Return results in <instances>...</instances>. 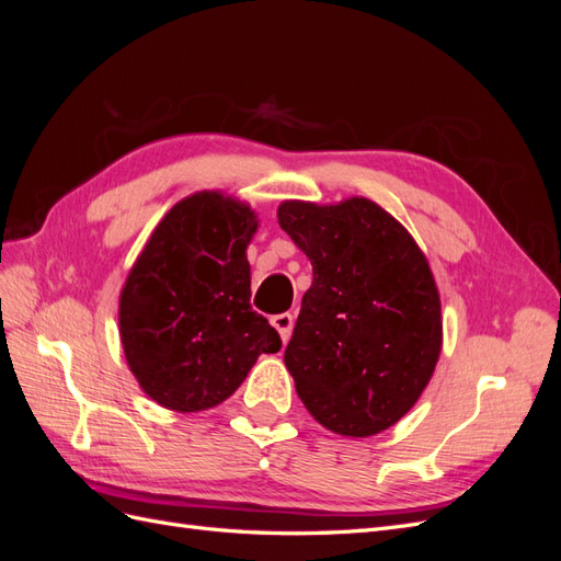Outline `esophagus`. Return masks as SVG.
Returning a JSON list of instances; mask_svg holds the SVG:
<instances>
[{
    "label": "esophagus",
    "instance_id": "1",
    "mask_svg": "<svg viewBox=\"0 0 561 561\" xmlns=\"http://www.w3.org/2000/svg\"><path fill=\"white\" fill-rule=\"evenodd\" d=\"M271 325H274L283 339V344L290 342V334H293V328H295V316L293 313H278L271 318Z\"/></svg>",
    "mask_w": 561,
    "mask_h": 561
}]
</instances>
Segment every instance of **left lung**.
Segmentation results:
<instances>
[{
	"mask_svg": "<svg viewBox=\"0 0 561 561\" xmlns=\"http://www.w3.org/2000/svg\"><path fill=\"white\" fill-rule=\"evenodd\" d=\"M278 225L313 266L285 348L309 414L344 437L398 423L443 351V304L426 254L379 203L283 201Z\"/></svg>",
	"mask_w": 561,
	"mask_h": 561,
	"instance_id": "1",
	"label": "left lung"
}]
</instances>
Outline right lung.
Listing matches in <instances>:
<instances>
[{"label": "right lung", "mask_w": 561, "mask_h": 561, "mask_svg": "<svg viewBox=\"0 0 561 561\" xmlns=\"http://www.w3.org/2000/svg\"><path fill=\"white\" fill-rule=\"evenodd\" d=\"M260 219L225 192L178 201L151 231L118 295L126 363L157 404L180 414L225 402L280 336L250 307L248 245Z\"/></svg>", "instance_id": "add662e5"}]
</instances>
